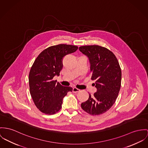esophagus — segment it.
Wrapping results in <instances>:
<instances>
[{
  "instance_id": "obj_1",
  "label": "esophagus",
  "mask_w": 148,
  "mask_h": 148,
  "mask_svg": "<svg viewBox=\"0 0 148 148\" xmlns=\"http://www.w3.org/2000/svg\"><path fill=\"white\" fill-rule=\"evenodd\" d=\"M79 91L80 90L77 88L76 87H74V88H73V92H74V93H77V92H79Z\"/></svg>"
}]
</instances>
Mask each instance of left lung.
Returning a JSON list of instances; mask_svg holds the SVG:
<instances>
[{"instance_id": "left-lung-1", "label": "left lung", "mask_w": 148, "mask_h": 148, "mask_svg": "<svg viewBox=\"0 0 148 148\" xmlns=\"http://www.w3.org/2000/svg\"><path fill=\"white\" fill-rule=\"evenodd\" d=\"M80 51L90 60L91 79L97 88L93 96L81 103L82 109L92 115L102 114L113 105L121 86L122 71L114 53L98 45L81 46Z\"/></svg>"}]
</instances>
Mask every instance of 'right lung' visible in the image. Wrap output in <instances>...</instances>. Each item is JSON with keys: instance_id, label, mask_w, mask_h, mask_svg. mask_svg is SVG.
Instances as JSON below:
<instances>
[{"instance_id": "add662e5", "label": "right lung", "mask_w": 148, "mask_h": 148, "mask_svg": "<svg viewBox=\"0 0 148 148\" xmlns=\"http://www.w3.org/2000/svg\"><path fill=\"white\" fill-rule=\"evenodd\" d=\"M77 46L60 44L43 50L35 59L29 75L30 93L34 104L42 113L52 115L62 107V99L71 87H64L53 79L62 68V59L78 49Z\"/></svg>"}]
</instances>
